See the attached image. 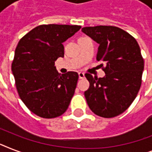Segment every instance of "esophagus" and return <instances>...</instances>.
<instances>
[{
  "mask_svg": "<svg viewBox=\"0 0 152 152\" xmlns=\"http://www.w3.org/2000/svg\"><path fill=\"white\" fill-rule=\"evenodd\" d=\"M78 75H79V78L80 79H83L84 77H85V76H84V73H83V72H79Z\"/></svg>",
  "mask_w": 152,
  "mask_h": 152,
  "instance_id": "esophagus-1",
  "label": "esophagus"
}]
</instances>
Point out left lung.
<instances>
[{
  "label": "left lung",
  "instance_id": "left-lung-1",
  "mask_svg": "<svg viewBox=\"0 0 152 152\" xmlns=\"http://www.w3.org/2000/svg\"><path fill=\"white\" fill-rule=\"evenodd\" d=\"M82 31L99 44L96 59L106 73L103 78L85 74L90 83L84 92L88 105L96 115L116 117L129 107L141 86L144 62L140 46L131 34L114 26L86 27Z\"/></svg>",
  "mask_w": 152,
  "mask_h": 152
}]
</instances>
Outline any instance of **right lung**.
<instances>
[{
	"label": "right lung",
	"mask_w": 152,
	"mask_h": 152,
	"mask_svg": "<svg viewBox=\"0 0 152 152\" xmlns=\"http://www.w3.org/2000/svg\"><path fill=\"white\" fill-rule=\"evenodd\" d=\"M80 28L78 25H39L16 46L12 71L18 94L27 108L41 118L59 117L69 107L78 73L61 75L54 64L58 57H64L62 43Z\"/></svg>",
	"instance_id": "obj_1"
}]
</instances>
